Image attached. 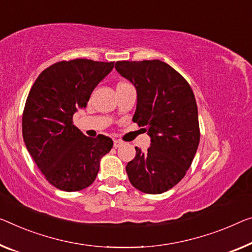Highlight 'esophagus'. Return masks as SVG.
I'll list each match as a JSON object with an SVG mask.
<instances>
[{
    "label": "esophagus",
    "mask_w": 252,
    "mask_h": 252,
    "mask_svg": "<svg viewBox=\"0 0 252 252\" xmlns=\"http://www.w3.org/2000/svg\"><path fill=\"white\" fill-rule=\"evenodd\" d=\"M123 145V142L119 141V139H115L114 141V148L117 149V148H121V146Z\"/></svg>",
    "instance_id": "34e87169"
}]
</instances>
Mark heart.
Masks as SVG:
<instances>
[{"mask_svg":"<svg viewBox=\"0 0 252 252\" xmlns=\"http://www.w3.org/2000/svg\"><path fill=\"white\" fill-rule=\"evenodd\" d=\"M119 84H123V83H119Z\"/></svg>","mask_w":252,"mask_h":252,"instance_id":"obj_1","label":"heart"}]
</instances>
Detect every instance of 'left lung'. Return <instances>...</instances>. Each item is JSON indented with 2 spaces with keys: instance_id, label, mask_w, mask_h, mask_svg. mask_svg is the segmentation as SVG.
<instances>
[{
  "instance_id": "1",
  "label": "left lung",
  "mask_w": 252,
  "mask_h": 252,
  "mask_svg": "<svg viewBox=\"0 0 252 252\" xmlns=\"http://www.w3.org/2000/svg\"><path fill=\"white\" fill-rule=\"evenodd\" d=\"M116 69L136 88L133 122L145 126L151 146L138 148L126 165L130 184L157 195L176 186L190 168L199 144L198 110L189 83L175 68L158 60L119 61Z\"/></svg>"
}]
</instances>
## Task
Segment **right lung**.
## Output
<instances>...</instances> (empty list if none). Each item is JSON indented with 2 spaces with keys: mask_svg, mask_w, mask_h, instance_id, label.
Segmentation results:
<instances>
[{
  "mask_svg": "<svg viewBox=\"0 0 252 252\" xmlns=\"http://www.w3.org/2000/svg\"><path fill=\"white\" fill-rule=\"evenodd\" d=\"M115 63L86 59L62 61L42 71L27 98L23 141L42 175L54 187L79 191L94 183L100 160L113 148L104 135L88 137L73 125V115Z\"/></svg>",
  "mask_w": 252,
  "mask_h": 252,
  "instance_id": "add662e5",
  "label": "right lung"
}]
</instances>
